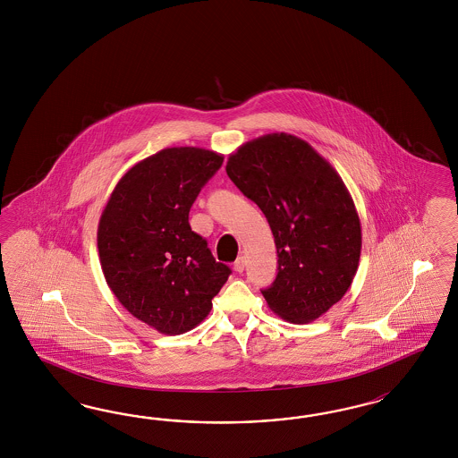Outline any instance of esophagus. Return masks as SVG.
Returning <instances> with one entry per match:
<instances>
[{"mask_svg": "<svg viewBox=\"0 0 458 458\" xmlns=\"http://www.w3.org/2000/svg\"><path fill=\"white\" fill-rule=\"evenodd\" d=\"M233 268H235V272L242 274L243 268H245V259H243V257H238L235 260V264H233Z\"/></svg>", "mask_w": 458, "mask_h": 458, "instance_id": "obj_1", "label": "esophagus"}]
</instances>
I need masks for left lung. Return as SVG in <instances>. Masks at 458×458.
Wrapping results in <instances>:
<instances>
[{
    "instance_id": "left-lung-1",
    "label": "left lung",
    "mask_w": 458,
    "mask_h": 458,
    "mask_svg": "<svg viewBox=\"0 0 458 458\" xmlns=\"http://www.w3.org/2000/svg\"><path fill=\"white\" fill-rule=\"evenodd\" d=\"M226 174L264 211L277 277L264 289L282 319L307 324L343 299L358 272L360 222L346 184L304 139L274 132L230 154Z\"/></svg>"
}]
</instances>
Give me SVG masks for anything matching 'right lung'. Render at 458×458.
<instances>
[{
  "instance_id": "obj_1",
  "label": "right lung",
  "mask_w": 458,
  "mask_h": 458,
  "mask_svg": "<svg viewBox=\"0 0 458 458\" xmlns=\"http://www.w3.org/2000/svg\"><path fill=\"white\" fill-rule=\"evenodd\" d=\"M222 154L166 148L115 184L98 230V257L117 301L157 333H188L211 310L232 270L213 259L188 222Z\"/></svg>"
}]
</instances>
